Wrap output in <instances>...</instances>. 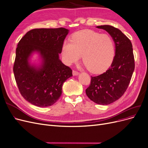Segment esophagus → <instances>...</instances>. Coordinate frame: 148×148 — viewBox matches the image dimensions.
Masks as SVG:
<instances>
[{
  "label": "esophagus",
  "mask_w": 148,
  "mask_h": 148,
  "mask_svg": "<svg viewBox=\"0 0 148 148\" xmlns=\"http://www.w3.org/2000/svg\"><path fill=\"white\" fill-rule=\"evenodd\" d=\"M79 74V72L77 71H75V70H73V75H78Z\"/></svg>",
  "instance_id": "esophagus-1"
}]
</instances>
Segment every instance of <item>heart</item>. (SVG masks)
<instances>
[{"mask_svg": "<svg viewBox=\"0 0 148 148\" xmlns=\"http://www.w3.org/2000/svg\"><path fill=\"white\" fill-rule=\"evenodd\" d=\"M70 40L64 42L62 48V57L67 65L77 62L82 55L83 62L89 71L99 73L112 62L115 46L110 35L85 29L73 34Z\"/></svg>", "mask_w": 148, "mask_h": 148, "instance_id": "heart-1", "label": "heart"}]
</instances>
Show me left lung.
Wrapping results in <instances>:
<instances>
[{
	"label": "left lung",
	"instance_id": "8db88e82",
	"mask_svg": "<svg viewBox=\"0 0 148 148\" xmlns=\"http://www.w3.org/2000/svg\"><path fill=\"white\" fill-rule=\"evenodd\" d=\"M97 28L111 36L115 44V55L105 73L91 76L86 94L96 103L106 105L119 99L126 91L135 68L134 57L131 40L120 29L110 25Z\"/></svg>",
	"mask_w": 148,
	"mask_h": 148
}]
</instances>
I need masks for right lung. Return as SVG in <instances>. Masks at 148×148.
I'll use <instances>...</instances> for the list:
<instances>
[{"label":"right lung","instance_id":"add662e5","mask_svg":"<svg viewBox=\"0 0 148 148\" xmlns=\"http://www.w3.org/2000/svg\"><path fill=\"white\" fill-rule=\"evenodd\" d=\"M68 32L64 28L33 29L18 43L13 72L19 91L30 103L38 107L53 105L60 97L63 83L73 76L72 69L59 56ZM34 51L42 58L40 68L29 63Z\"/></svg>","mask_w":148,"mask_h":148}]
</instances>
